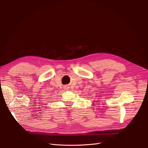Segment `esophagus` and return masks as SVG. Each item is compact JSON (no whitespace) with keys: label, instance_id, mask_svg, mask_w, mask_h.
<instances>
[{"label":"esophagus","instance_id":"1","mask_svg":"<svg viewBox=\"0 0 148 148\" xmlns=\"http://www.w3.org/2000/svg\"><path fill=\"white\" fill-rule=\"evenodd\" d=\"M64 87V89H65V90L69 89V86H68V85H65Z\"/></svg>","mask_w":148,"mask_h":148}]
</instances>
